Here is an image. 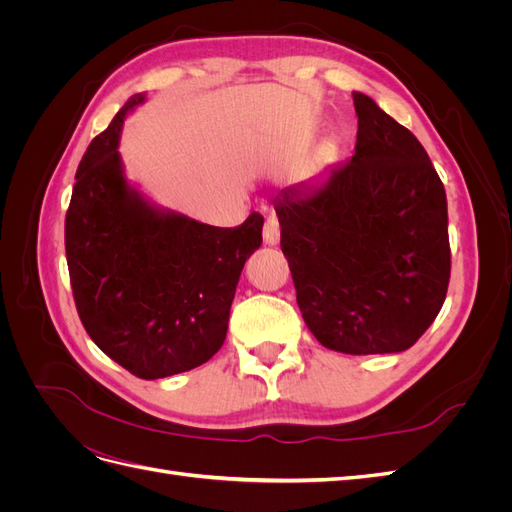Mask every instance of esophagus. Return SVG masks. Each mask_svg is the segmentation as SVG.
<instances>
[{
  "mask_svg": "<svg viewBox=\"0 0 512 512\" xmlns=\"http://www.w3.org/2000/svg\"><path fill=\"white\" fill-rule=\"evenodd\" d=\"M262 237H265L267 245H277V241H280V220H277V215L273 213L267 215L265 228H262Z\"/></svg>",
  "mask_w": 512,
  "mask_h": 512,
  "instance_id": "obj_1",
  "label": "esophagus"
}]
</instances>
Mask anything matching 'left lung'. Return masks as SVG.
Segmentation results:
<instances>
[{
  "instance_id": "8db88e82",
  "label": "left lung",
  "mask_w": 512,
  "mask_h": 512,
  "mask_svg": "<svg viewBox=\"0 0 512 512\" xmlns=\"http://www.w3.org/2000/svg\"><path fill=\"white\" fill-rule=\"evenodd\" d=\"M354 156L275 200L307 329L346 354L401 352L440 314L451 280L444 185L418 138L365 94Z\"/></svg>"
}]
</instances>
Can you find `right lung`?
Masks as SVG:
<instances>
[{
  "mask_svg": "<svg viewBox=\"0 0 512 512\" xmlns=\"http://www.w3.org/2000/svg\"><path fill=\"white\" fill-rule=\"evenodd\" d=\"M132 96L87 147L66 213L76 312L96 346L143 380L207 363L226 339L245 260L262 243V215L218 228L158 211L132 190L119 130Z\"/></svg>",
  "mask_w": 512,
  "mask_h": 512,
  "instance_id": "1",
  "label": "right lung"
}]
</instances>
